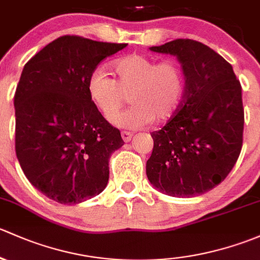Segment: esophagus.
<instances>
[{"mask_svg":"<svg viewBox=\"0 0 260 260\" xmlns=\"http://www.w3.org/2000/svg\"><path fill=\"white\" fill-rule=\"evenodd\" d=\"M121 138H122V140L125 141V143H129V141L131 140V138H133V134L129 133V131H122Z\"/></svg>","mask_w":260,"mask_h":260,"instance_id":"34e87169","label":"esophagus"}]
</instances>
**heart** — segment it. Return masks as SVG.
I'll return each instance as SVG.
<instances>
[{
    "label": "heart",
    "mask_w": 260,
    "mask_h": 260,
    "mask_svg": "<svg viewBox=\"0 0 260 260\" xmlns=\"http://www.w3.org/2000/svg\"><path fill=\"white\" fill-rule=\"evenodd\" d=\"M117 80L104 69L90 75L89 93L98 109L111 116L127 101L134 104L126 111L110 117L115 126L136 130L164 122L180 109L185 93V79L180 66L174 61L157 62L141 53H131L114 62Z\"/></svg>",
    "instance_id": "1"
}]
</instances>
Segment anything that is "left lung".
<instances>
[{"instance_id": "obj_1", "label": "left lung", "mask_w": 260, "mask_h": 260, "mask_svg": "<svg viewBox=\"0 0 260 260\" xmlns=\"http://www.w3.org/2000/svg\"><path fill=\"white\" fill-rule=\"evenodd\" d=\"M150 51L178 58L185 93L168 124L151 133L146 175L155 189L170 197H198L219 185L239 157L242 86L228 61L202 42L179 39Z\"/></svg>"}]
</instances>
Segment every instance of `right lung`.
<instances>
[{"label": "right lung", "instance_id": "1", "mask_svg": "<svg viewBox=\"0 0 260 260\" xmlns=\"http://www.w3.org/2000/svg\"><path fill=\"white\" fill-rule=\"evenodd\" d=\"M126 46L62 36L23 68L13 103L16 155L28 181L49 199L79 204L108 185L109 160L124 141L87 85L101 61Z\"/></svg>", "mask_w": 260, "mask_h": 260}]
</instances>
